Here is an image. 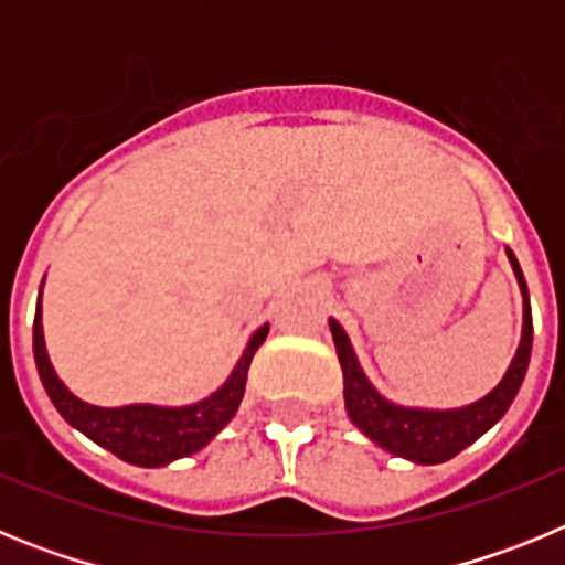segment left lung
<instances>
[{
	"instance_id": "8db88e82",
	"label": "left lung",
	"mask_w": 565,
	"mask_h": 565,
	"mask_svg": "<svg viewBox=\"0 0 565 565\" xmlns=\"http://www.w3.org/2000/svg\"><path fill=\"white\" fill-rule=\"evenodd\" d=\"M507 257L512 263V271L518 277V288L523 297V331L518 351L509 362L507 373L501 382L492 387L483 398L452 411H430V407H407L384 398L382 393L364 376L362 364H359L356 351H353L351 339L344 333L337 319H328L337 344V356L342 364L344 379V411L351 416L364 436L379 444L382 450L393 452L398 458H407L413 463H444L456 458L458 452L467 450L469 444L478 441L487 430H492L503 416H507L509 404L515 402L521 391L523 376H526L529 356H532V306H529V288L523 279L521 266H518L515 254L507 248Z\"/></svg>"
}]
</instances>
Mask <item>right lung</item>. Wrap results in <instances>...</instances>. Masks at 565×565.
I'll return each instance as SVG.
<instances>
[{"instance_id":"1","label":"right lung","mask_w":565,"mask_h":565,"mask_svg":"<svg viewBox=\"0 0 565 565\" xmlns=\"http://www.w3.org/2000/svg\"><path fill=\"white\" fill-rule=\"evenodd\" d=\"M44 286V279H42ZM268 337V322L248 337L246 348L239 353L234 371L226 382L194 404L181 407H163V404H124V407H98L82 402L76 393H70L67 384L58 379L56 367L47 356L42 328V288H39L36 319H33V356L50 402L56 404L64 422L78 433L109 450L121 461L135 467H167V463L186 458L203 450L217 433L226 427L237 413L243 393H246L248 364L254 353Z\"/></svg>"}]
</instances>
